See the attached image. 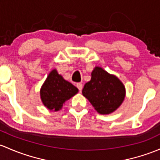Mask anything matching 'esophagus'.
Segmentation results:
<instances>
[{"label": "esophagus", "mask_w": 160, "mask_h": 160, "mask_svg": "<svg viewBox=\"0 0 160 160\" xmlns=\"http://www.w3.org/2000/svg\"><path fill=\"white\" fill-rule=\"evenodd\" d=\"M77 87L79 89V90L81 92L82 89H83V84H82L81 83H77Z\"/></svg>", "instance_id": "34e87169"}]
</instances>
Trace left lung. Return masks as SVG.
I'll return each mask as SVG.
<instances>
[{
	"instance_id": "obj_1",
	"label": "left lung",
	"mask_w": 160,
	"mask_h": 160,
	"mask_svg": "<svg viewBox=\"0 0 160 160\" xmlns=\"http://www.w3.org/2000/svg\"><path fill=\"white\" fill-rule=\"evenodd\" d=\"M91 80L84 85L83 95L100 114H110L121 105L125 97V87L116 76L97 67Z\"/></svg>"
}]
</instances>
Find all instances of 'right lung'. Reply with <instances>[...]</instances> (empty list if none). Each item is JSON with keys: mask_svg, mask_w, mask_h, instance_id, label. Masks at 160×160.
Returning <instances> with one entry per match:
<instances>
[{"mask_svg": "<svg viewBox=\"0 0 160 160\" xmlns=\"http://www.w3.org/2000/svg\"><path fill=\"white\" fill-rule=\"evenodd\" d=\"M78 89L58 74L56 70H52L40 90V97L43 105L50 110L58 111L63 102L74 96Z\"/></svg>", "mask_w": 160, "mask_h": 160, "instance_id": "1", "label": "right lung"}]
</instances>
